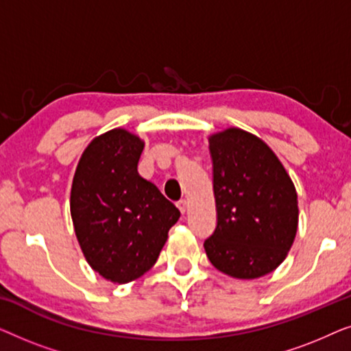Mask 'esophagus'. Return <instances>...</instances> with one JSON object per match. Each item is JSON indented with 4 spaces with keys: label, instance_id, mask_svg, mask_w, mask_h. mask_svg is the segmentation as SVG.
I'll list each match as a JSON object with an SVG mask.
<instances>
[{
    "label": "esophagus",
    "instance_id": "1",
    "mask_svg": "<svg viewBox=\"0 0 351 351\" xmlns=\"http://www.w3.org/2000/svg\"><path fill=\"white\" fill-rule=\"evenodd\" d=\"M177 208H179V210L182 214H185L186 213V208H189V203H186L185 199H180L179 203H177Z\"/></svg>",
    "mask_w": 351,
    "mask_h": 351
}]
</instances>
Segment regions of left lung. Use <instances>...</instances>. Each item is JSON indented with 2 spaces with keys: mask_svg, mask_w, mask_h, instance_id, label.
<instances>
[{
  "mask_svg": "<svg viewBox=\"0 0 351 351\" xmlns=\"http://www.w3.org/2000/svg\"><path fill=\"white\" fill-rule=\"evenodd\" d=\"M217 227L204 241L225 275L254 280L275 270L294 243L297 191L271 148L243 129L209 137Z\"/></svg>",
  "mask_w": 351,
  "mask_h": 351,
  "instance_id": "obj_1",
  "label": "left lung"
}]
</instances>
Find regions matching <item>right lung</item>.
Listing matches in <instances>:
<instances>
[{
  "instance_id": "obj_1",
  "label": "right lung",
  "mask_w": 351,
  "mask_h": 351,
  "mask_svg": "<svg viewBox=\"0 0 351 351\" xmlns=\"http://www.w3.org/2000/svg\"><path fill=\"white\" fill-rule=\"evenodd\" d=\"M143 142L126 129L95 137L76 166L70 213L86 261L124 285L155 265L180 210L138 176Z\"/></svg>"
}]
</instances>
